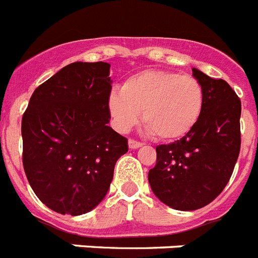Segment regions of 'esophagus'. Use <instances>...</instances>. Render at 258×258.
<instances>
[{"mask_svg":"<svg viewBox=\"0 0 258 258\" xmlns=\"http://www.w3.org/2000/svg\"><path fill=\"white\" fill-rule=\"evenodd\" d=\"M128 146L131 150H136V148L142 147V146H143V143H142V142H138V140H135V139H130Z\"/></svg>","mask_w":258,"mask_h":258,"instance_id":"34e87169","label":"esophagus"}]
</instances>
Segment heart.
<instances>
[{
	"label": "heart",
	"instance_id": "b5f03b06",
	"mask_svg": "<svg viewBox=\"0 0 258 258\" xmlns=\"http://www.w3.org/2000/svg\"><path fill=\"white\" fill-rule=\"evenodd\" d=\"M116 128L128 131L140 116L152 135L175 140L187 135L202 115L204 93L198 79L173 71L147 70L130 77L108 96Z\"/></svg>",
	"mask_w": 258,
	"mask_h": 258
}]
</instances>
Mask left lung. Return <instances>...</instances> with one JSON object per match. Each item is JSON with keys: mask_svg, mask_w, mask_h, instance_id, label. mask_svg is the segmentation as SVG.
Segmentation results:
<instances>
[{"mask_svg": "<svg viewBox=\"0 0 258 258\" xmlns=\"http://www.w3.org/2000/svg\"><path fill=\"white\" fill-rule=\"evenodd\" d=\"M192 71L204 93L200 119L180 140L156 147V165L148 172L155 196L179 211L203 208L223 192L241 146L237 94L224 79Z\"/></svg>", "mask_w": 258, "mask_h": 258, "instance_id": "obj_1", "label": "left lung"}]
</instances>
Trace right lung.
Wrapping results in <instances>:
<instances>
[{"mask_svg": "<svg viewBox=\"0 0 258 258\" xmlns=\"http://www.w3.org/2000/svg\"><path fill=\"white\" fill-rule=\"evenodd\" d=\"M110 64L74 62L34 90L22 116V163L37 198L60 215L90 212L128 151L111 128Z\"/></svg>", "mask_w": 258, "mask_h": 258, "instance_id": "obj_1", "label": "right lung"}]
</instances>
